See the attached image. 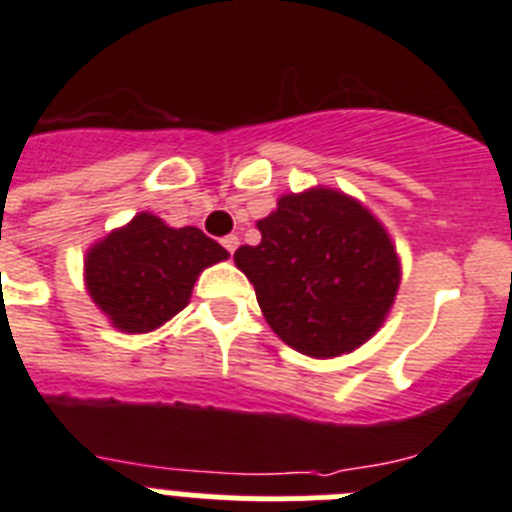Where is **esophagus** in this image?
<instances>
[{"instance_id":"esophagus-1","label":"esophagus","mask_w":512,"mask_h":512,"mask_svg":"<svg viewBox=\"0 0 512 512\" xmlns=\"http://www.w3.org/2000/svg\"><path fill=\"white\" fill-rule=\"evenodd\" d=\"M223 246L228 253H235V248H238V235H225Z\"/></svg>"}]
</instances>
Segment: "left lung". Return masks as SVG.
<instances>
[{
    "mask_svg": "<svg viewBox=\"0 0 512 512\" xmlns=\"http://www.w3.org/2000/svg\"><path fill=\"white\" fill-rule=\"evenodd\" d=\"M256 228L259 246H241L233 261L287 346L312 359H336L382 328L402 264L364 202L333 187L289 192Z\"/></svg>",
    "mask_w": 512,
    "mask_h": 512,
    "instance_id": "left-lung-1",
    "label": "left lung"
}]
</instances>
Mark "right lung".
<instances>
[{
	"label": "right lung",
	"instance_id": "right-lung-1",
	"mask_svg": "<svg viewBox=\"0 0 512 512\" xmlns=\"http://www.w3.org/2000/svg\"><path fill=\"white\" fill-rule=\"evenodd\" d=\"M230 253L200 228L138 212L87 248L84 287L112 328L151 333L189 305L197 277Z\"/></svg>",
	"mask_w": 512,
	"mask_h": 512
}]
</instances>
